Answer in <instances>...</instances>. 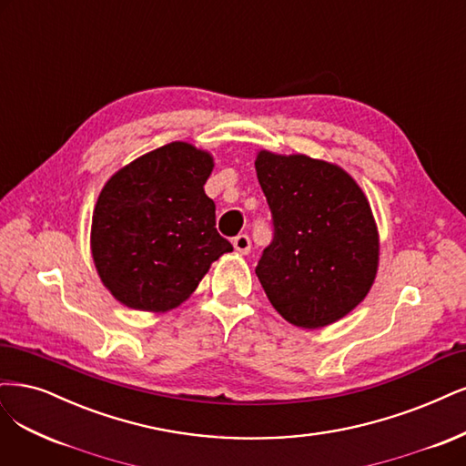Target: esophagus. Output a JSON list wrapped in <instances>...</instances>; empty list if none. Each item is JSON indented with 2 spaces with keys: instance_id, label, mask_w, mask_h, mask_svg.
I'll return each mask as SVG.
<instances>
[{
  "instance_id": "1",
  "label": "esophagus",
  "mask_w": 466,
  "mask_h": 466,
  "mask_svg": "<svg viewBox=\"0 0 466 466\" xmlns=\"http://www.w3.org/2000/svg\"><path fill=\"white\" fill-rule=\"evenodd\" d=\"M233 247L240 254H248L250 252V238H248V235H245V233L243 235H237L233 238Z\"/></svg>"
}]
</instances>
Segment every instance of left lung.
<instances>
[{
    "instance_id": "8db88e82",
    "label": "left lung",
    "mask_w": 466,
    "mask_h": 466,
    "mask_svg": "<svg viewBox=\"0 0 466 466\" xmlns=\"http://www.w3.org/2000/svg\"><path fill=\"white\" fill-rule=\"evenodd\" d=\"M254 167L276 229L256 266L271 307L304 329L337 322L364 300L378 274L370 202L326 159L260 150Z\"/></svg>"
}]
</instances>
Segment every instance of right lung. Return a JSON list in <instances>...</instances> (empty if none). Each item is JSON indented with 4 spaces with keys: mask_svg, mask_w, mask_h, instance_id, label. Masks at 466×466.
<instances>
[{
    "mask_svg": "<svg viewBox=\"0 0 466 466\" xmlns=\"http://www.w3.org/2000/svg\"><path fill=\"white\" fill-rule=\"evenodd\" d=\"M212 169L210 152L177 140L133 159L104 185L90 250L104 287L125 307L177 309L212 262L233 250L204 192Z\"/></svg>",
    "mask_w": 466,
    "mask_h": 466,
    "instance_id": "obj_1",
    "label": "right lung"
}]
</instances>
